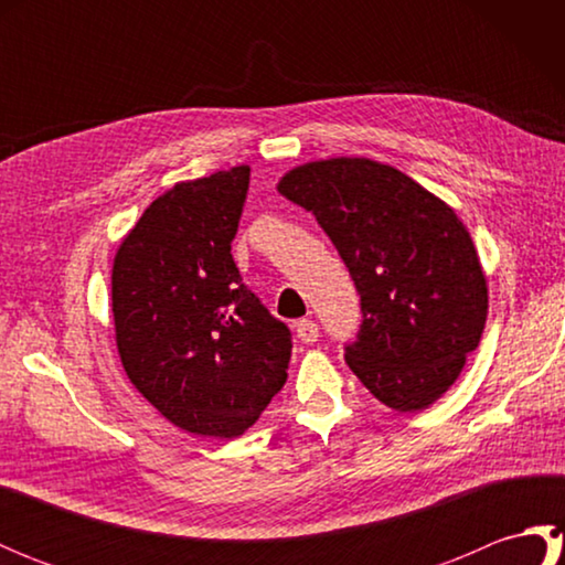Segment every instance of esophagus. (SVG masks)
I'll list each match as a JSON object with an SVG mask.
<instances>
[{"mask_svg": "<svg viewBox=\"0 0 565 565\" xmlns=\"http://www.w3.org/2000/svg\"><path fill=\"white\" fill-rule=\"evenodd\" d=\"M296 338L303 344H313L320 338V328L313 320H298L296 322Z\"/></svg>", "mask_w": 565, "mask_h": 565, "instance_id": "1", "label": "esophagus"}]
</instances>
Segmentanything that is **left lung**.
<instances>
[{"label": "left lung", "instance_id": "left-lung-1", "mask_svg": "<svg viewBox=\"0 0 565 565\" xmlns=\"http://www.w3.org/2000/svg\"><path fill=\"white\" fill-rule=\"evenodd\" d=\"M279 194L316 215L362 296L344 359L376 398L423 411L459 379L486 328L488 286L473 239L447 203L366 158L296 167Z\"/></svg>", "mask_w": 565, "mask_h": 565}]
</instances>
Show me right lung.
I'll use <instances>...</instances> for the list:
<instances>
[{
	"label": "right lung",
	"mask_w": 565,
	"mask_h": 565,
	"mask_svg": "<svg viewBox=\"0 0 565 565\" xmlns=\"http://www.w3.org/2000/svg\"><path fill=\"white\" fill-rule=\"evenodd\" d=\"M249 167L154 199L116 252L111 303L130 383L172 425L233 439L286 383L291 330L243 284L231 255Z\"/></svg>",
	"instance_id": "1"
}]
</instances>
